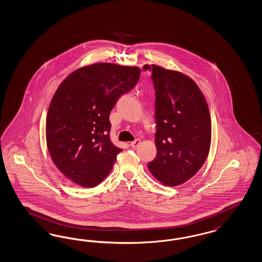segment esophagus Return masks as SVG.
Returning a JSON list of instances; mask_svg holds the SVG:
<instances>
[{"label":"esophagus","instance_id":"esophagus-1","mask_svg":"<svg viewBox=\"0 0 262 262\" xmlns=\"http://www.w3.org/2000/svg\"><path fill=\"white\" fill-rule=\"evenodd\" d=\"M140 144H141V141H140L139 139H137L134 142H131V143H130V146L133 147V148H136Z\"/></svg>","mask_w":262,"mask_h":262}]
</instances>
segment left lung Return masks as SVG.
<instances>
[{"label":"left lung","instance_id":"8db88e82","mask_svg":"<svg viewBox=\"0 0 262 262\" xmlns=\"http://www.w3.org/2000/svg\"><path fill=\"white\" fill-rule=\"evenodd\" d=\"M155 92L157 155L148 163L164 185H180L193 178L207 158L211 119L199 86L184 74L145 64Z\"/></svg>","mask_w":262,"mask_h":262}]
</instances>
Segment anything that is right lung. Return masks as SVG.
Masks as SVG:
<instances>
[{
  "label": "right lung",
  "mask_w": 262,
  "mask_h": 262,
  "mask_svg": "<svg viewBox=\"0 0 262 262\" xmlns=\"http://www.w3.org/2000/svg\"><path fill=\"white\" fill-rule=\"evenodd\" d=\"M141 70L101 62L77 69L59 84L46 118V141L57 168L78 185L93 188L113 169L111 111L134 89Z\"/></svg>",
  "instance_id": "add662e5"
}]
</instances>
